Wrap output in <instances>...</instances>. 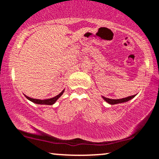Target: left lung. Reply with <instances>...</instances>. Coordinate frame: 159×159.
<instances>
[{
  "mask_svg": "<svg viewBox=\"0 0 159 159\" xmlns=\"http://www.w3.org/2000/svg\"><path fill=\"white\" fill-rule=\"evenodd\" d=\"M135 95H132V96H129L127 97V98H124L121 99H110V98H105V97H103V98L107 102L109 103L110 104H119V103H124V102H127V101L131 100L132 98H133Z\"/></svg>",
  "mask_w": 159,
  "mask_h": 159,
  "instance_id": "obj_1",
  "label": "left lung"
}]
</instances>
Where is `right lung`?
I'll use <instances>...</instances> for the list:
<instances>
[{
    "label": "right lung",
    "mask_w": 159,
    "mask_h": 159,
    "mask_svg": "<svg viewBox=\"0 0 159 159\" xmlns=\"http://www.w3.org/2000/svg\"><path fill=\"white\" fill-rule=\"evenodd\" d=\"M64 89L62 92H61L60 94H58V95H56V96H55V97H53V98H49V99H45V100H40V99H35V98H30V97L26 96V95H25V96H26V98L29 99V100L31 101L32 102L35 103V104L52 105V104H54L55 101H56L59 98H60L61 95H62L63 93H64Z\"/></svg>",
    "instance_id": "add662e5"
}]
</instances>
